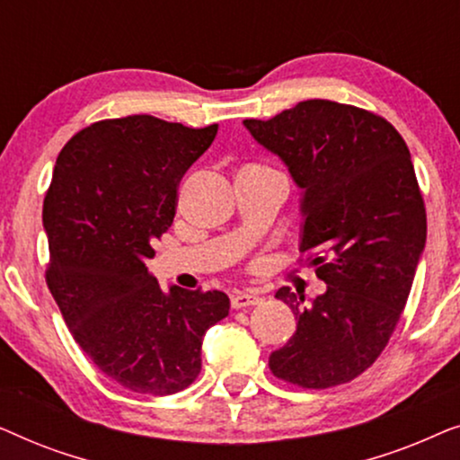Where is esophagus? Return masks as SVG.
Returning a JSON list of instances; mask_svg holds the SVG:
<instances>
[{
    "instance_id": "1",
    "label": "esophagus",
    "mask_w": 460,
    "mask_h": 460,
    "mask_svg": "<svg viewBox=\"0 0 460 460\" xmlns=\"http://www.w3.org/2000/svg\"><path fill=\"white\" fill-rule=\"evenodd\" d=\"M261 301V297L257 293H251V291H247V293H234L232 295V299H230V304H232V307H251V305H257Z\"/></svg>"
}]
</instances>
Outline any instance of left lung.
I'll list each match as a JSON object with an SVG mask.
<instances>
[{
	"label": "left lung",
	"instance_id": "8db88e82",
	"mask_svg": "<svg viewBox=\"0 0 460 460\" xmlns=\"http://www.w3.org/2000/svg\"><path fill=\"white\" fill-rule=\"evenodd\" d=\"M243 123L304 190L299 249L326 285L310 304L288 287L276 291L297 331L270 354V370L305 389L341 385L385 349L425 249L411 150L383 117L331 100Z\"/></svg>",
	"mask_w": 460,
	"mask_h": 460
}]
</instances>
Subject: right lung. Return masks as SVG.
<instances>
[{"instance_id":"right-lung-1","label":"right lung","mask_w":460,"mask_h":460,"mask_svg":"<svg viewBox=\"0 0 460 460\" xmlns=\"http://www.w3.org/2000/svg\"><path fill=\"white\" fill-rule=\"evenodd\" d=\"M216 134L150 115L98 121L60 150L43 199L49 293L79 348L136 394L190 385L207 329L228 316L226 293H165L146 268L173 224L180 180Z\"/></svg>"}]
</instances>
